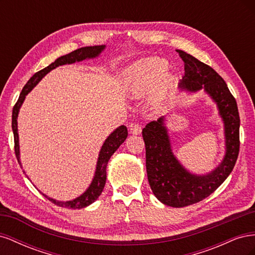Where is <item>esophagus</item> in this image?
Listing matches in <instances>:
<instances>
[{
    "label": "esophagus",
    "instance_id": "34e87169",
    "mask_svg": "<svg viewBox=\"0 0 255 255\" xmlns=\"http://www.w3.org/2000/svg\"><path fill=\"white\" fill-rule=\"evenodd\" d=\"M141 130H142V128L141 126L138 125V123H132V125L129 126V132L133 135H139L141 133Z\"/></svg>",
    "mask_w": 255,
    "mask_h": 255
}]
</instances>
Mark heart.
Wrapping results in <instances>:
<instances>
[{
    "label": "heart",
    "instance_id": "b5f03b06",
    "mask_svg": "<svg viewBox=\"0 0 255 255\" xmlns=\"http://www.w3.org/2000/svg\"><path fill=\"white\" fill-rule=\"evenodd\" d=\"M167 61L163 58L143 59L128 70V92L130 97L140 99L151 94L148 106L153 112H160L166 105L169 92L173 86V75L165 73Z\"/></svg>",
    "mask_w": 255,
    "mask_h": 255
}]
</instances>
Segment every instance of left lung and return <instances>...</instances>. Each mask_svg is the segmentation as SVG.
<instances>
[{"mask_svg":"<svg viewBox=\"0 0 255 255\" xmlns=\"http://www.w3.org/2000/svg\"><path fill=\"white\" fill-rule=\"evenodd\" d=\"M184 61L185 74L179 87L182 91L204 90L217 105L225 127V157L213 171L195 174L175 157L165 116L151 121L142 129L145 144V167L150 187L159 201L168 206L184 207L202 201L226 181L232 172L239 152V119L235 98L226 82L213 68L186 52L177 50Z\"/></svg>","mask_w":255,"mask_h":255,"instance_id":"1","label":"left lung"}]
</instances>
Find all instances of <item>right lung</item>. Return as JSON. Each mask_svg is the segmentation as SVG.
Here are the masks:
<instances>
[{
	"instance_id": "add662e5",
	"label": "right lung",
	"mask_w": 255,
	"mask_h": 255,
	"mask_svg": "<svg viewBox=\"0 0 255 255\" xmlns=\"http://www.w3.org/2000/svg\"><path fill=\"white\" fill-rule=\"evenodd\" d=\"M106 45H94V47H85L75 50L71 53L67 54V55L60 56L58 57L54 63L49 65L48 67H45L42 70L38 71L35 73L32 78L28 80V82L25 84V86L23 87L20 97L18 99V101L16 105L13 106L12 110V122H11V128H12V132H13V139H14V152H16V156L19 161V164L21 165V160H20V145H19V134H18V115L19 111L21 109V106L24 102L25 97L27 96L28 92L32 90L36 85L39 83L43 76L45 74H48L53 69H55L59 66L63 65H69V64H74L76 61H82L85 59H90V58H96L98 57L100 54H101ZM128 137V128L125 126H120L117 128H116L114 132L110 134V136L106 138L101 150H100L99 153V157L97 161V167H96V171L94 179H92L89 187L85 190V192L75 198L73 200H70V201H57L55 199H52L48 197L47 195L41 194L48 198L50 201L54 204H56L61 207H67V208H83L90 205L91 203H94L96 200L99 198V196L102 194L103 188L105 186V182H106V167L107 164H109V160L112 157L113 154L117 151V149L125 142ZM22 167V165H21ZM24 172V171H23Z\"/></svg>"
}]
</instances>
